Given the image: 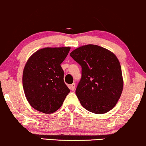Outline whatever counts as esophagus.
Masks as SVG:
<instances>
[{"label":"esophagus","instance_id":"1","mask_svg":"<svg viewBox=\"0 0 146 146\" xmlns=\"http://www.w3.org/2000/svg\"><path fill=\"white\" fill-rule=\"evenodd\" d=\"M75 88V83H73V84H72L71 86H70V89H71L72 91H74Z\"/></svg>","mask_w":146,"mask_h":146}]
</instances>
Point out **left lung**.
Instances as JSON below:
<instances>
[{
    "instance_id": "1",
    "label": "left lung",
    "mask_w": 146,
    "mask_h": 146,
    "mask_svg": "<svg viewBox=\"0 0 146 146\" xmlns=\"http://www.w3.org/2000/svg\"><path fill=\"white\" fill-rule=\"evenodd\" d=\"M82 66L76 95L84 108L104 114L115 106L123 88L122 71L116 55L104 48L88 44L70 54Z\"/></svg>"
}]
</instances>
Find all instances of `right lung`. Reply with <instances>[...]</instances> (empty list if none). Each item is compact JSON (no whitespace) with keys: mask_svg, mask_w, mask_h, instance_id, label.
I'll return each mask as SVG.
<instances>
[{"mask_svg":"<svg viewBox=\"0 0 146 146\" xmlns=\"http://www.w3.org/2000/svg\"><path fill=\"white\" fill-rule=\"evenodd\" d=\"M70 49L44 48L27 60L23 73V90L29 104L38 111L45 114L56 111L70 92L60 66Z\"/></svg>","mask_w":146,"mask_h":146,"instance_id":"add662e5","label":"right lung"}]
</instances>
